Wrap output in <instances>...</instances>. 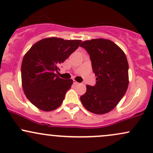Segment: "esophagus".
<instances>
[{"instance_id":"34e87169","label":"esophagus","mask_w":153,"mask_h":153,"mask_svg":"<svg viewBox=\"0 0 153 153\" xmlns=\"http://www.w3.org/2000/svg\"><path fill=\"white\" fill-rule=\"evenodd\" d=\"M73 83H74L75 85H79V84H80L78 82L75 81V80H73Z\"/></svg>"}]
</instances>
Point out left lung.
<instances>
[{
    "mask_svg": "<svg viewBox=\"0 0 153 153\" xmlns=\"http://www.w3.org/2000/svg\"><path fill=\"white\" fill-rule=\"evenodd\" d=\"M90 55L96 85H87L80 96L83 106L96 114H104L114 108L127 90L129 65L125 54L112 41L104 39L82 42Z\"/></svg>",
    "mask_w": 153,
    "mask_h": 153,
    "instance_id": "left-lung-1",
    "label": "left lung"
}]
</instances>
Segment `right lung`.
<instances>
[{
	"instance_id": "obj_1",
	"label": "right lung",
	"mask_w": 153,
	"mask_h": 153,
	"mask_svg": "<svg viewBox=\"0 0 153 153\" xmlns=\"http://www.w3.org/2000/svg\"><path fill=\"white\" fill-rule=\"evenodd\" d=\"M80 40L50 37L35 43L22 60V87L26 98L39 109L50 111L62 104L73 80L54 73L59 65L78 48Z\"/></svg>"
}]
</instances>
